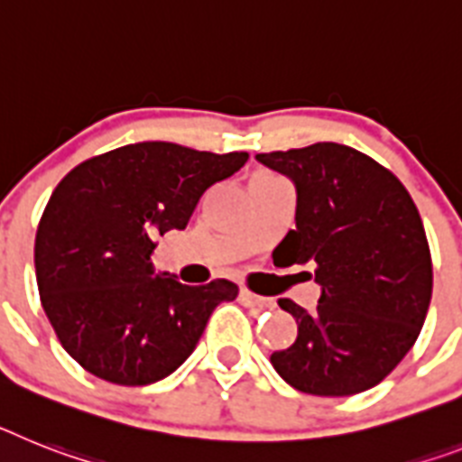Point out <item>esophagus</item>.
I'll list each match as a JSON object with an SVG mask.
<instances>
[{
    "label": "esophagus",
    "instance_id": "esophagus-1",
    "mask_svg": "<svg viewBox=\"0 0 462 462\" xmlns=\"http://www.w3.org/2000/svg\"><path fill=\"white\" fill-rule=\"evenodd\" d=\"M239 298H242V303L246 305V308H267V305H270V300H267V298L255 296V293H251L249 289L239 291Z\"/></svg>",
    "mask_w": 462,
    "mask_h": 462
}]
</instances>
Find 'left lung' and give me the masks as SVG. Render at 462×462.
<instances>
[{"label":"left lung","mask_w":462,"mask_h":462,"mask_svg":"<svg viewBox=\"0 0 462 462\" xmlns=\"http://www.w3.org/2000/svg\"><path fill=\"white\" fill-rule=\"evenodd\" d=\"M296 185V230L273 258L312 265L317 310L289 298L296 343L270 362L291 387L347 397L378 385L413 347L432 298V258L420 213L385 166L355 147L315 143L255 154Z\"/></svg>","instance_id":"1"}]
</instances>
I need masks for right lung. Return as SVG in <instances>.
I'll list each match as a JSON object with an SVG mask.
<instances>
[{
  "label": "right lung",
  "instance_id": "right-lung-1",
  "mask_svg": "<svg viewBox=\"0 0 462 462\" xmlns=\"http://www.w3.org/2000/svg\"><path fill=\"white\" fill-rule=\"evenodd\" d=\"M246 159L147 141L87 159L58 183L37 227L34 270L58 340L88 374L115 385L162 381L192 355L213 310L237 298L227 279L185 286L154 273L152 251Z\"/></svg>",
  "mask_w": 462,
  "mask_h": 462
}]
</instances>
